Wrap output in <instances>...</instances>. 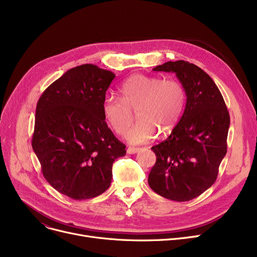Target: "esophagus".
<instances>
[{"instance_id":"obj_1","label":"esophagus","mask_w":257,"mask_h":257,"mask_svg":"<svg viewBox=\"0 0 257 257\" xmlns=\"http://www.w3.org/2000/svg\"><path fill=\"white\" fill-rule=\"evenodd\" d=\"M139 151H140V148H134V147H129L127 149L128 154H136Z\"/></svg>"}]
</instances>
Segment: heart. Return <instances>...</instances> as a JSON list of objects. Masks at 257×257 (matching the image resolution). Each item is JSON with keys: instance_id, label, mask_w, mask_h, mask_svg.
I'll return each mask as SVG.
<instances>
[{"instance_id": "1", "label": "heart", "mask_w": 257, "mask_h": 257, "mask_svg": "<svg viewBox=\"0 0 257 257\" xmlns=\"http://www.w3.org/2000/svg\"><path fill=\"white\" fill-rule=\"evenodd\" d=\"M119 99L106 96L102 112L106 123L118 136H124L137 110L138 123L126 133L131 144H144L156 137L168 136L182 116L186 92L177 80L136 74L118 86Z\"/></svg>"}]
</instances>
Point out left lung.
<instances>
[{
  "label": "left lung",
  "mask_w": 257,
  "mask_h": 257,
  "mask_svg": "<svg viewBox=\"0 0 257 257\" xmlns=\"http://www.w3.org/2000/svg\"><path fill=\"white\" fill-rule=\"evenodd\" d=\"M155 72L174 73L186 92L184 112L170 137L151 149L156 155L148 183L159 196L190 201L217 179L227 152L230 117L213 80L199 66L169 61Z\"/></svg>",
  "instance_id": "1"
}]
</instances>
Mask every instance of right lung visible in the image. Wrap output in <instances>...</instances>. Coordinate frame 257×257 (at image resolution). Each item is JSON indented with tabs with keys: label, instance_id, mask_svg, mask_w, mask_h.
I'll return each mask as SVG.
<instances>
[{
	"label": "right lung",
	"instance_id": "add662e5",
	"mask_svg": "<svg viewBox=\"0 0 257 257\" xmlns=\"http://www.w3.org/2000/svg\"><path fill=\"white\" fill-rule=\"evenodd\" d=\"M114 77L97 65H79L54 81L37 102L33 151L47 181L71 199L103 194L111 183L113 161L126 154L102 112Z\"/></svg>",
	"mask_w": 257,
	"mask_h": 257
}]
</instances>
